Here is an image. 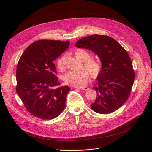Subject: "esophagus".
<instances>
[{"label":"esophagus","mask_w":152,"mask_h":152,"mask_svg":"<svg viewBox=\"0 0 152 152\" xmlns=\"http://www.w3.org/2000/svg\"><path fill=\"white\" fill-rule=\"evenodd\" d=\"M78 88H79V89H81V90H85V91H87L88 90L89 88L87 87H78Z\"/></svg>","instance_id":"1"}]
</instances>
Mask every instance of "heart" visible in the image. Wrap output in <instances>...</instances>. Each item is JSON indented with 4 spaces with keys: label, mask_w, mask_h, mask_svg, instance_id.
Masks as SVG:
<instances>
[{
    "label": "heart",
    "mask_w": 152,
    "mask_h": 152,
    "mask_svg": "<svg viewBox=\"0 0 152 152\" xmlns=\"http://www.w3.org/2000/svg\"><path fill=\"white\" fill-rule=\"evenodd\" d=\"M74 54L78 60L84 62V66L93 77H96L100 73L102 68L101 61L98 58H90V54L87 50L78 48L75 50ZM63 61L64 57L63 56L57 60V67L60 69L64 68ZM87 70L86 69H83L78 71H69L64 77L65 83L74 87L84 86L87 84L89 77V74Z\"/></svg>",
    "instance_id": "obj_1"
}]
</instances>
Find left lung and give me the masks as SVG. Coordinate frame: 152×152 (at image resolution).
Wrapping results in <instances>:
<instances>
[{
    "instance_id": "obj_1",
    "label": "left lung",
    "mask_w": 152,
    "mask_h": 152,
    "mask_svg": "<svg viewBox=\"0 0 152 152\" xmlns=\"http://www.w3.org/2000/svg\"><path fill=\"white\" fill-rule=\"evenodd\" d=\"M75 46L93 51L102 64L98 86L93 88L97 92L96 98L91 108L101 114L119 108L128 99L135 78L127 51L115 39L104 35L83 37Z\"/></svg>"
}]
</instances>
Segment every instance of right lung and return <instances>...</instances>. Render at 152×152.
<instances>
[{
    "instance_id": "add662e5",
    "label": "right lung",
    "mask_w": 152,
    "mask_h": 152,
    "mask_svg": "<svg viewBox=\"0 0 152 152\" xmlns=\"http://www.w3.org/2000/svg\"><path fill=\"white\" fill-rule=\"evenodd\" d=\"M69 45V42L42 40L24 51L16 69V91L26 109L42 119L57 117L65 107L70 90L60 85L53 61Z\"/></svg>"
}]
</instances>
